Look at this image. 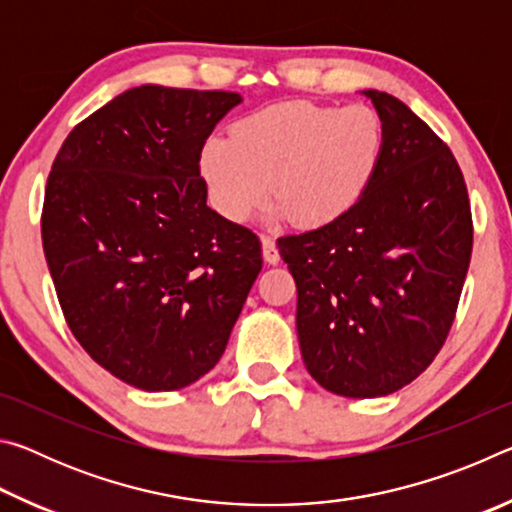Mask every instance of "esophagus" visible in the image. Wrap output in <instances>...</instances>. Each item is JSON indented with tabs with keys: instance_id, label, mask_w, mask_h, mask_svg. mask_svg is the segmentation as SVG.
Masks as SVG:
<instances>
[{
	"instance_id": "1",
	"label": "esophagus",
	"mask_w": 512,
	"mask_h": 512,
	"mask_svg": "<svg viewBox=\"0 0 512 512\" xmlns=\"http://www.w3.org/2000/svg\"><path fill=\"white\" fill-rule=\"evenodd\" d=\"M262 253H264V259L266 264H277L280 262V250H277L275 241L271 237H262Z\"/></svg>"
}]
</instances>
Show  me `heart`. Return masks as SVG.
I'll list each match as a JSON object with an SVG mask.
<instances>
[{"label": "heart", "instance_id": "1", "mask_svg": "<svg viewBox=\"0 0 512 512\" xmlns=\"http://www.w3.org/2000/svg\"><path fill=\"white\" fill-rule=\"evenodd\" d=\"M384 146L375 108L287 101L250 112L230 137H210L198 153V171L223 219L246 221L271 189L277 216L320 228L361 201Z\"/></svg>", "mask_w": 512, "mask_h": 512}]
</instances>
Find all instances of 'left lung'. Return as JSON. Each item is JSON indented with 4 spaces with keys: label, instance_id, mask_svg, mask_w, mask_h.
Instances as JSON below:
<instances>
[{
    "label": "left lung",
    "instance_id": "obj_1",
    "mask_svg": "<svg viewBox=\"0 0 512 512\" xmlns=\"http://www.w3.org/2000/svg\"><path fill=\"white\" fill-rule=\"evenodd\" d=\"M384 158L339 221L277 239L296 280L302 361L329 393L368 400L427 370L454 323L472 255V212L447 144L386 92Z\"/></svg>",
    "mask_w": 512,
    "mask_h": 512
}]
</instances>
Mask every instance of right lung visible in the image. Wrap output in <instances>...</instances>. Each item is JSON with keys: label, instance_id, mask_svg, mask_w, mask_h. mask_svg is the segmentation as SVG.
Listing matches in <instances>:
<instances>
[{"label": "right lung", "instance_id": "1", "mask_svg": "<svg viewBox=\"0 0 512 512\" xmlns=\"http://www.w3.org/2000/svg\"><path fill=\"white\" fill-rule=\"evenodd\" d=\"M237 92L140 85L51 167L42 248L69 329L110 375L178 391L219 363L262 271L257 235L207 207L198 153Z\"/></svg>", "mask_w": 512, "mask_h": 512}]
</instances>
